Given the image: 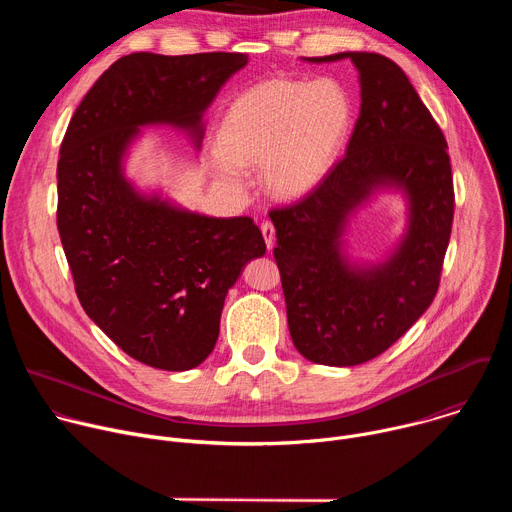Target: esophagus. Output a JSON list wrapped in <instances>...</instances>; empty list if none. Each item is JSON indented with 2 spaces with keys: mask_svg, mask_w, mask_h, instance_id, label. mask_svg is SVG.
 Listing matches in <instances>:
<instances>
[{
  "mask_svg": "<svg viewBox=\"0 0 512 512\" xmlns=\"http://www.w3.org/2000/svg\"><path fill=\"white\" fill-rule=\"evenodd\" d=\"M261 233H263V239H265L267 249H271V247H273V241H275V227H273L269 221H263V223H261Z\"/></svg>",
  "mask_w": 512,
  "mask_h": 512,
  "instance_id": "esophagus-1",
  "label": "esophagus"
}]
</instances>
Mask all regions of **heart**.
Returning <instances> with one entry per match:
<instances>
[{"label": "heart", "mask_w": 512, "mask_h": 512, "mask_svg": "<svg viewBox=\"0 0 512 512\" xmlns=\"http://www.w3.org/2000/svg\"><path fill=\"white\" fill-rule=\"evenodd\" d=\"M352 121L346 91L332 79L271 77L239 95L218 129L216 168L241 182L261 166L263 188L281 200L308 194L336 160Z\"/></svg>", "instance_id": "1"}]
</instances>
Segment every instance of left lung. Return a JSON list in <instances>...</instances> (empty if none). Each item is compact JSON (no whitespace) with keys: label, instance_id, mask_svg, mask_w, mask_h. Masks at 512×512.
I'll return each instance as SVG.
<instances>
[{"label":"left lung","instance_id":"8db88e82","mask_svg":"<svg viewBox=\"0 0 512 512\" xmlns=\"http://www.w3.org/2000/svg\"><path fill=\"white\" fill-rule=\"evenodd\" d=\"M350 58L360 75V113L346 154L300 200L271 208L289 334L298 352L328 367H354L395 344L429 308L454 221L448 143L407 75L375 52ZM377 185L410 196V231L377 268L339 255L345 216Z\"/></svg>","mask_w":512,"mask_h":512}]
</instances>
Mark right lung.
Wrapping results in <instances>:
<instances>
[{
	"instance_id": "add662e5",
	"label": "right lung",
	"mask_w": 512,
	"mask_h": 512,
	"mask_svg": "<svg viewBox=\"0 0 512 512\" xmlns=\"http://www.w3.org/2000/svg\"><path fill=\"white\" fill-rule=\"evenodd\" d=\"M247 54L115 60L60 145L56 225L87 316L131 358L188 371L212 352L229 287L265 255L249 216L214 218L139 196L121 174L137 127L170 123L202 141L200 117Z\"/></svg>"
}]
</instances>
